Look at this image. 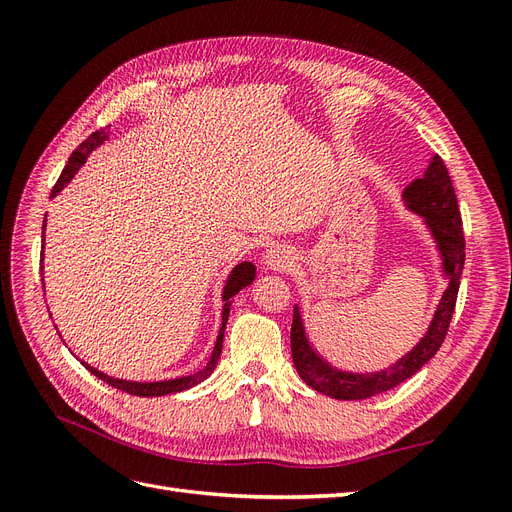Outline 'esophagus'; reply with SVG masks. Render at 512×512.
I'll list each match as a JSON object with an SVG mask.
<instances>
[{
  "instance_id": "esophagus-1",
  "label": "esophagus",
  "mask_w": 512,
  "mask_h": 512,
  "mask_svg": "<svg viewBox=\"0 0 512 512\" xmlns=\"http://www.w3.org/2000/svg\"><path fill=\"white\" fill-rule=\"evenodd\" d=\"M292 262V252L284 245H275L267 254V267L273 271H282L286 267H290Z\"/></svg>"
}]
</instances>
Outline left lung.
<instances>
[{"instance_id": "1", "label": "left lung", "mask_w": 512, "mask_h": 512, "mask_svg": "<svg viewBox=\"0 0 512 512\" xmlns=\"http://www.w3.org/2000/svg\"><path fill=\"white\" fill-rule=\"evenodd\" d=\"M404 203L410 211L418 213L425 220L431 237L440 250L442 271L446 275L448 286L438 303L436 314H433V320L429 322L427 333L421 337V342L401 356L397 363L374 371V374H352V371H342L324 361L314 350V346L309 344L301 309L299 305H294L290 329L292 361L301 380L322 395L354 401L391 391L397 384L412 378L429 359H433V354L440 350L444 342L457 303L463 260H466V239H463L461 213L453 181L448 177V170L440 156H433L429 160L425 175L421 179H414L404 190Z\"/></svg>"}]
</instances>
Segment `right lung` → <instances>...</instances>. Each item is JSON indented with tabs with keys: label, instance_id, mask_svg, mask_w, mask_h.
Wrapping results in <instances>:
<instances>
[{
	"label": "right lung",
	"instance_id": "obj_1",
	"mask_svg": "<svg viewBox=\"0 0 512 512\" xmlns=\"http://www.w3.org/2000/svg\"><path fill=\"white\" fill-rule=\"evenodd\" d=\"M106 138H108L106 128L96 130L94 134H89V136L85 138V141L72 151V156H70L68 164L64 166V170H61V175H59L57 183L53 185L51 198L57 196L61 190L66 188V185L72 181V177L76 175V170H79V168L87 162L89 153L94 151L96 147H100V145L106 141ZM44 224H46V220H44ZM44 224H42V230H44ZM42 241H44V235H42ZM254 277H256V267L252 265V262H239V265L230 271L228 280H226V286H224V292H222V301H224V307H222V327H220L218 339H215L211 359L207 361V365H205L203 369H198L196 374L181 376V378H175V380H162V382H132V380H119V378H113V376H106V374H102V371H98L96 367H91V365H87V363H83V365H85L96 378L104 380L108 386H115V389L126 391V393L136 395V397H162V395L181 393V391L192 389V386H196L198 382L207 380V378L213 374L215 365H218V359H220V354H222L224 329H226V322H228L232 297H235V294H237L241 288L250 286V284L254 282Z\"/></svg>",
	"mask_w": 512,
	"mask_h": 512
}]
</instances>
